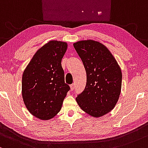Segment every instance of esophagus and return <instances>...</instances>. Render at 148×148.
<instances>
[{
	"instance_id": "34e87169",
	"label": "esophagus",
	"mask_w": 148,
	"mask_h": 148,
	"mask_svg": "<svg viewBox=\"0 0 148 148\" xmlns=\"http://www.w3.org/2000/svg\"><path fill=\"white\" fill-rule=\"evenodd\" d=\"M70 87H71V90H73L75 89V84H72L71 86H70Z\"/></svg>"
}]
</instances>
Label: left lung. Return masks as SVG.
<instances>
[{
    "label": "left lung",
    "instance_id": "left-lung-1",
    "mask_svg": "<svg viewBox=\"0 0 148 148\" xmlns=\"http://www.w3.org/2000/svg\"><path fill=\"white\" fill-rule=\"evenodd\" d=\"M73 46L87 73L85 89L76 101L86 113L94 117H102L110 112L118 101L122 71L110 50L99 41L79 40Z\"/></svg>",
    "mask_w": 148,
    "mask_h": 148
}]
</instances>
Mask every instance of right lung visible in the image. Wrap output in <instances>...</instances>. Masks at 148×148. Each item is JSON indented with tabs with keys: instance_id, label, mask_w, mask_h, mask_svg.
<instances>
[{
	"instance_id": "1",
	"label": "right lung",
	"mask_w": 148,
	"mask_h": 148,
	"mask_svg": "<svg viewBox=\"0 0 148 148\" xmlns=\"http://www.w3.org/2000/svg\"><path fill=\"white\" fill-rule=\"evenodd\" d=\"M67 47L66 42L49 41L36 52L23 73V101L30 113L41 120L55 117L70 89L61 64Z\"/></svg>"
}]
</instances>
